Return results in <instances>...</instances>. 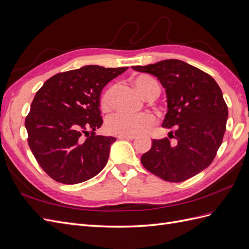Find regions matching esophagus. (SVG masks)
<instances>
[{
    "instance_id": "34e87169",
    "label": "esophagus",
    "mask_w": 249,
    "mask_h": 249,
    "mask_svg": "<svg viewBox=\"0 0 249 249\" xmlns=\"http://www.w3.org/2000/svg\"><path fill=\"white\" fill-rule=\"evenodd\" d=\"M136 136H119V139H126V140H135Z\"/></svg>"
}]
</instances>
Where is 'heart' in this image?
I'll list each match as a JSON object with an SVG mask.
<instances>
[{
	"mask_svg": "<svg viewBox=\"0 0 249 249\" xmlns=\"http://www.w3.org/2000/svg\"><path fill=\"white\" fill-rule=\"evenodd\" d=\"M156 82L148 75H138L132 79V83L138 89L140 93L144 97L147 94L151 84ZM113 88L108 87L106 90L102 93L100 99V104L102 109H109L111 104V95ZM155 117L151 113H141L138 116H131L123 112L113 113L112 116L106 121L107 130L120 136H137L147 131L150 127L155 124Z\"/></svg>",
	"mask_w": 249,
	"mask_h": 249,
	"instance_id": "1",
	"label": "heart"
}]
</instances>
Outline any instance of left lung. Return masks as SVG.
<instances>
[{
  "label": "left lung",
  "instance_id": "left-lung-1",
  "mask_svg": "<svg viewBox=\"0 0 249 249\" xmlns=\"http://www.w3.org/2000/svg\"><path fill=\"white\" fill-rule=\"evenodd\" d=\"M157 76L165 88L167 112L163 127H175L176 139L152 140L141 158L143 166L161 179L183 182L207 168L216 155L226 130L227 105L221 88L206 72L189 64L163 60L146 66H131Z\"/></svg>",
  "mask_w": 249,
  "mask_h": 249
}]
</instances>
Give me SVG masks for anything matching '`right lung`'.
Listing matches in <instances>:
<instances>
[{
	"instance_id": "obj_1",
	"label": "right lung",
	"mask_w": 249,
	"mask_h": 249,
	"mask_svg": "<svg viewBox=\"0 0 249 249\" xmlns=\"http://www.w3.org/2000/svg\"><path fill=\"white\" fill-rule=\"evenodd\" d=\"M127 68L83 66L56 73L36 93L25 120L28 144L53 180L82 183L105 167L117 139L94 133L103 124L100 95L108 82Z\"/></svg>"
}]
</instances>
